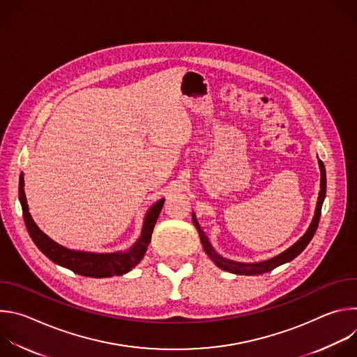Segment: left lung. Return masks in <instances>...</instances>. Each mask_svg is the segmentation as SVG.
<instances>
[{"mask_svg": "<svg viewBox=\"0 0 357 357\" xmlns=\"http://www.w3.org/2000/svg\"><path fill=\"white\" fill-rule=\"evenodd\" d=\"M319 167H321V192H319V197H318V203H317L315 216H314V220H312L310 229L307 230V233H305L294 245H291L288 250H285L284 252L278 254V256H275V257H273V259H270L267 261H261V263H256V264H243V263H236V261L223 259L222 256H219V254L213 250V247L209 243L206 234L203 233V230L200 229V226L196 222V218L193 215V223H195V226H196V229L199 231L203 250L206 251V254L215 261V264L219 268H222L225 271H229V273H233V274L254 275V274L268 273V271L277 268L278 266L294 260L298 256V254H301L303 251V248L310 244V241L312 240V237H314V234H315V231L318 229L319 219H321V211H322V203H324V199H325V195H326V174H325L324 162L321 160H319Z\"/></svg>", "mask_w": 357, "mask_h": 357, "instance_id": "1", "label": "left lung"}]
</instances>
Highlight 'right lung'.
Returning a JSON list of instances; mask_svg holds the SVG:
<instances>
[{
	"label": "right lung",
	"mask_w": 357,
	"mask_h": 357,
	"mask_svg": "<svg viewBox=\"0 0 357 357\" xmlns=\"http://www.w3.org/2000/svg\"><path fill=\"white\" fill-rule=\"evenodd\" d=\"M20 200L22 206L24 222L26 230L36 244V247L45 254V256L52 260L54 263L72 270L73 273L91 277V278H105L112 275H123L132 270L144 257L146 247L151 241L152 230L157 223V219L162 211L165 199L158 200L154 206H152L144 220V227L141 231V237L138 241L126 252H110V254H94V252H83V251H73L65 248L55 241L50 240L46 234H43L38 226L33 223L29 212L26 199L24 193V179H20Z\"/></svg>",
	"instance_id": "obj_1"
}]
</instances>
